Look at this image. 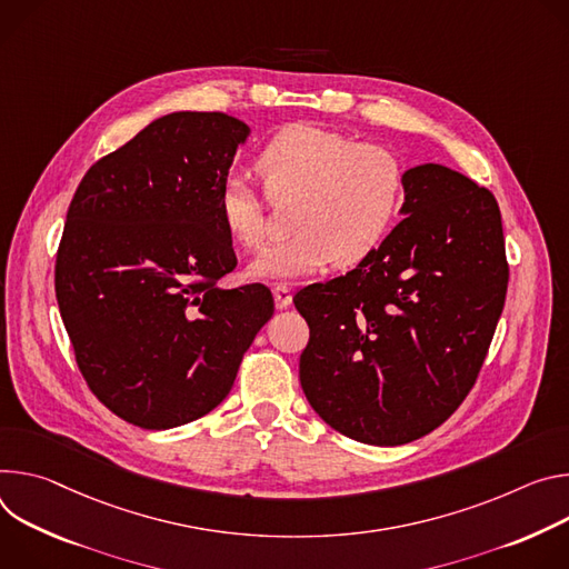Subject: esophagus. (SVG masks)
I'll use <instances>...</instances> for the list:
<instances>
[{"label":"esophagus","instance_id":"obj_1","mask_svg":"<svg viewBox=\"0 0 569 569\" xmlns=\"http://www.w3.org/2000/svg\"><path fill=\"white\" fill-rule=\"evenodd\" d=\"M273 298H276L278 309H287V307L291 305V300H293L291 289H289L287 284H276V287H273Z\"/></svg>","mask_w":569,"mask_h":569}]
</instances>
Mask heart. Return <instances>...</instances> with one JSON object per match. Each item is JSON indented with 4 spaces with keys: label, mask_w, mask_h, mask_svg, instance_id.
Masks as SVG:
<instances>
[{
    "label": "heart",
    "mask_w": 569,
    "mask_h": 569,
    "mask_svg": "<svg viewBox=\"0 0 569 569\" xmlns=\"http://www.w3.org/2000/svg\"><path fill=\"white\" fill-rule=\"evenodd\" d=\"M273 203L293 201L291 239L267 246L248 264L256 280H296L328 264L366 260L391 232L407 187L402 160L382 144H355L313 123H291L256 158ZM219 219L243 248L267 237V201L246 176L219 187Z\"/></svg>",
    "instance_id": "b5f03b06"
}]
</instances>
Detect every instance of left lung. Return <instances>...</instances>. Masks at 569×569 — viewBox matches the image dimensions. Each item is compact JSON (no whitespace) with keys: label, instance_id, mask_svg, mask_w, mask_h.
<instances>
[{"label":"left lung","instance_id":"1","mask_svg":"<svg viewBox=\"0 0 569 569\" xmlns=\"http://www.w3.org/2000/svg\"><path fill=\"white\" fill-rule=\"evenodd\" d=\"M402 221L352 271L293 298L309 326L300 385L332 429L405 446L472 389L509 264L495 197L436 164L407 169Z\"/></svg>","mask_w":569,"mask_h":569}]
</instances>
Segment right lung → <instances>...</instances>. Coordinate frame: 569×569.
Masks as SVG:
<instances>
[{
	"mask_svg": "<svg viewBox=\"0 0 569 569\" xmlns=\"http://www.w3.org/2000/svg\"><path fill=\"white\" fill-rule=\"evenodd\" d=\"M250 129L223 112H171L94 162L68 210L56 300L92 393L142 429L226 400L273 317L262 284L221 289L237 267L219 187Z\"/></svg>",
	"mask_w": 569,
	"mask_h": 569,
	"instance_id": "right-lung-1",
	"label": "right lung"
}]
</instances>
